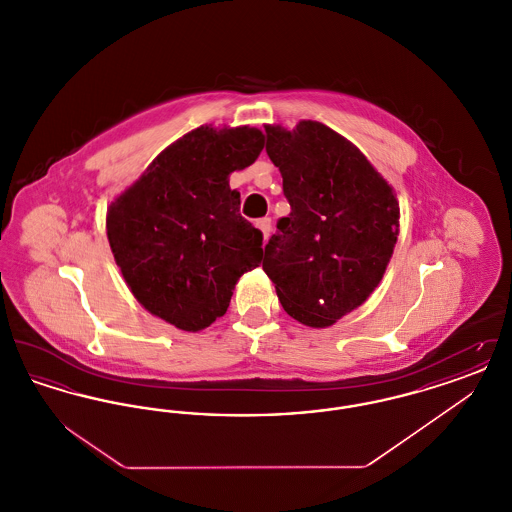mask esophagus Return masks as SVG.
<instances>
[{"label":"esophagus","mask_w":512,"mask_h":512,"mask_svg":"<svg viewBox=\"0 0 512 512\" xmlns=\"http://www.w3.org/2000/svg\"><path fill=\"white\" fill-rule=\"evenodd\" d=\"M255 226L261 230L263 240H267L268 236H270V219H259L255 222Z\"/></svg>","instance_id":"obj_1"}]
</instances>
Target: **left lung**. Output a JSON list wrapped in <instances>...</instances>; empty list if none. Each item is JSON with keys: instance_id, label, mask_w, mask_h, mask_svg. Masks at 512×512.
<instances>
[{"instance_id": "obj_1", "label": "left lung", "mask_w": 512, "mask_h": 512, "mask_svg": "<svg viewBox=\"0 0 512 512\" xmlns=\"http://www.w3.org/2000/svg\"><path fill=\"white\" fill-rule=\"evenodd\" d=\"M265 132L292 213L278 220L263 270L290 317L326 328L361 307L384 278L399 201L365 153L326 124H265Z\"/></svg>"}]
</instances>
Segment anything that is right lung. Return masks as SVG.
Instances as JSON below:
<instances>
[{
  "mask_svg": "<svg viewBox=\"0 0 512 512\" xmlns=\"http://www.w3.org/2000/svg\"><path fill=\"white\" fill-rule=\"evenodd\" d=\"M263 147L253 126H199L111 201L107 240L147 313L199 332L226 313L242 274L261 265L263 234L240 215L230 174L253 165Z\"/></svg>",
  "mask_w": 512,
  "mask_h": 512,
  "instance_id": "obj_1",
  "label": "right lung"
}]
</instances>
